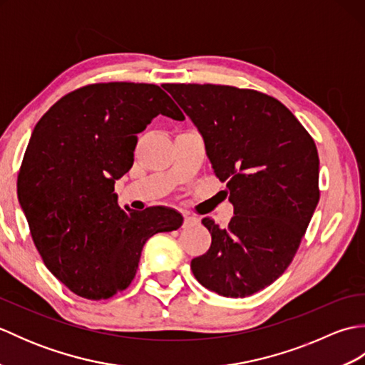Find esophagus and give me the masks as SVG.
<instances>
[{
  "mask_svg": "<svg viewBox=\"0 0 365 365\" xmlns=\"http://www.w3.org/2000/svg\"><path fill=\"white\" fill-rule=\"evenodd\" d=\"M199 224V218L195 215H185V221H183V226L185 227H195Z\"/></svg>",
  "mask_w": 365,
  "mask_h": 365,
  "instance_id": "1",
  "label": "esophagus"
}]
</instances>
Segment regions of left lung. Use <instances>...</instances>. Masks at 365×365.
I'll return each instance as SVG.
<instances>
[{
  "label": "left lung",
  "mask_w": 365,
  "mask_h": 365,
  "mask_svg": "<svg viewBox=\"0 0 365 365\" xmlns=\"http://www.w3.org/2000/svg\"><path fill=\"white\" fill-rule=\"evenodd\" d=\"M204 136L213 173L227 180L234 216L212 218L210 250L192 274L222 297L245 298L289 268L319 204V152L312 136L274 97L224 84H166Z\"/></svg>",
  "instance_id": "obj_1"
}]
</instances>
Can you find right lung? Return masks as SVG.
Returning a JSON list of instances; mask_svg holds the SVG:
<instances>
[{
	"instance_id": "add662e5",
	"label": "right lung",
	"mask_w": 365,
	"mask_h": 365,
	"mask_svg": "<svg viewBox=\"0 0 365 365\" xmlns=\"http://www.w3.org/2000/svg\"><path fill=\"white\" fill-rule=\"evenodd\" d=\"M158 114L185 119L157 84L96 83L59 98L33 130L19 200L45 267L78 297L125 290L147 240L182 226L170 208L122 210L114 192L133 166L136 135Z\"/></svg>"
}]
</instances>
